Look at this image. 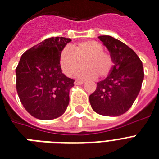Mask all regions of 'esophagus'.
Returning <instances> with one entry per match:
<instances>
[{
	"instance_id": "34e87169",
	"label": "esophagus",
	"mask_w": 159,
	"mask_h": 159,
	"mask_svg": "<svg viewBox=\"0 0 159 159\" xmlns=\"http://www.w3.org/2000/svg\"><path fill=\"white\" fill-rule=\"evenodd\" d=\"M84 84V81L82 80H75V85H81Z\"/></svg>"
}]
</instances>
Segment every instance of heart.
<instances>
[{
  "label": "heart",
  "instance_id": "b5f03b06",
  "mask_svg": "<svg viewBox=\"0 0 159 159\" xmlns=\"http://www.w3.org/2000/svg\"><path fill=\"white\" fill-rule=\"evenodd\" d=\"M83 61L86 66L77 73V76L81 79L107 76L114 65L110 54L104 51L103 45L96 41H84L73 45L71 49L66 47L61 51L60 66L69 76L80 68Z\"/></svg>",
  "mask_w": 159,
  "mask_h": 159
}]
</instances>
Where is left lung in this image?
Segmentation results:
<instances>
[{"instance_id": "1", "label": "left lung", "mask_w": 159, "mask_h": 159, "mask_svg": "<svg viewBox=\"0 0 159 159\" xmlns=\"http://www.w3.org/2000/svg\"><path fill=\"white\" fill-rule=\"evenodd\" d=\"M98 38L110 53L114 65L108 76L97 83L89 101L98 114L120 116L129 109L140 92L144 79L143 66L127 45L108 35Z\"/></svg>"}]
</instances>
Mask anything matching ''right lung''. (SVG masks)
Returning <instances> with one entry per match:
<instances>
[{
  "label": "right lung",
  "instance_id": "obj_1",
  "mask_svg": "<svg viewBox=\"0 0 159 159\" xmlns=\"http://www.w3.org/2000/svg\"><path fill=\"white\" fill-rule=\"evenodd\" d=\"M70 41L50 38L21 55L16 68V88L25 110L35 118L52 120L66 111L75 80L63 73L59 57Z\"/></svg>",
  "mask_w": 159,
  "mask_h": 159
}]
</instances>
